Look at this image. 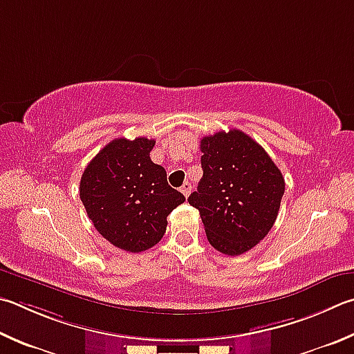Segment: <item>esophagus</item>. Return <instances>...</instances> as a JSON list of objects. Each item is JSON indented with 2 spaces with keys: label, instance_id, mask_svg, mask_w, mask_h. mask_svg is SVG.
Instances as JSON below:
<instances>
[{
  "label": "esophagus",
  "instance_id": "esophagus-1",
  "mask_svg": "<svg viewBox=\"0 0 354 354\" xmlns=\"http://www.w3.org/2000/svg\"><path fill=\"white\" fill-rule=\"evenodd\" d=\"M181 192H183V195L187 198L190 195V192H192V184L190 183H184L181 185Z\"/></svg>",
  "mask_w": 354,
  "mask_h": 354
}]
</instances>
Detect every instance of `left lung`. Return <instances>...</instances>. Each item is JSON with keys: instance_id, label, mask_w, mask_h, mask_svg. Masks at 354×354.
I'll use <instances>...</instances> for the list:
<instances>
[{"instance_id": "left-lung-1", "label": "left lung", "mask_w": 354, "mask_h": 354, "mask_svg": "<svg viewBox=\"0 0 354 354\" xmlns=\"http://www.w3.org/2000/svg\"><path fill=\"white\" fill-rule=\"evenodd\" d=\"M203 178L189 196L209 243L235 257L268 235L277 220L285 179L260 144L240 130L201 139Z\"/></svg>"}]
</instances>
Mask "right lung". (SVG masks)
<instances>
[{
  "instance_id": "right-lung-1",
  "label": "right lung",
  "mask_w": 354,
  "mask_h": 354,
  "mask_svg": "<svg viewBox=\"0 0 354 354\" xmlns=\"http://www.w3.org/2000/svg\"><path fill=\"white\" fill-rule=\"evenodd\" d=\"M155 139H113L80 179V199L97 232L115 248L142 252L160 241L167 216L185 201L150 159Z\"/></svg>"
}]
</instances>
